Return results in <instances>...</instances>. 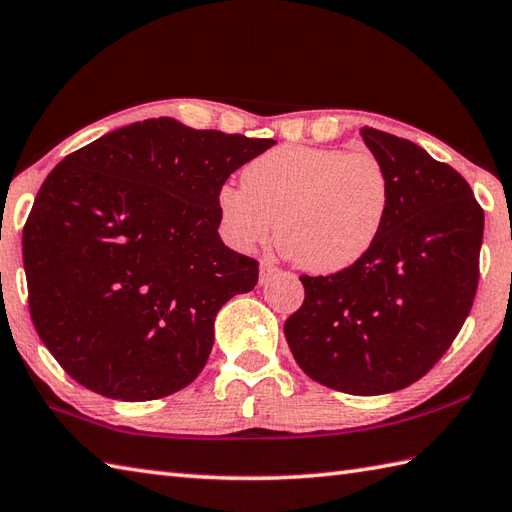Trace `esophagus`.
Returning <instances> with one entry per match:
<instances>
[{
    "label": "esophagus",
    "instance_id": "34e87169",
    "mask_svg": "<svg viewBox=\"0 0 512 512\" xmlns=\"http://www.w3.org/2000/svg\"><path fill=\"white\" fill-rule=\"evenodd\" d=\"M275 273H277V266L273 262H266V259H264V262L259 264V281H262V284H266V281L273 277Z\"/></svg>",
    "mask_w": 512,
    "mask_h": 512
}]
</instances>
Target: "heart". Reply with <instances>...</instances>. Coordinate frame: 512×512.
<instances>
[{
  "instance_id": "b5f03b06",
  "label": "heart",
  "mask_w": 512,
  "mask_h": 512,
  "mask_svg": "<svg viewBox=\"0 0 512 512\" xmlns=\"http://www.w3.org/2000/svg\"><path fill=\"white\" fill-rule=\"evenodd\" d=\"M391 209V180L369 151L281 145L250 160L242 189L217 193L220 231L237 250L273 233L288 259L312 275H336L367 257Z\"/></svg>"
}]
</instances>
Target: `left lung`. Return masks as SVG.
<instances>
[{"mask_svg":"<svg viewBox=\"0 0 512 512\" xmlns=\"http://www.w3.org/2000/svg\"><path fill=\"white\" fill-rule=\"evenodd\" d=\"M391 180L376 246L330 277H301L303 306L284 325L297 365L317 383L380 396L416 383L469 317L484 211L453 167L411 140L361 127Z\"/></svg>","mask_w":512,"mask_h":512,"instance_id":"1","label":"left lung"}]
</instances>
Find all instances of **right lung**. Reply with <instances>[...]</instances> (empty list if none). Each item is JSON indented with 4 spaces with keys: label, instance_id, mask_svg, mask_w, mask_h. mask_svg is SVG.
Instances as JSON below:
<instances>
[{
    "label": "right lung",
    "instance_id": "obj_1",
    "mask_svg": "<svg viewBox=\"0 0 512 512\" xmlns=\"http://www.w3.org/2000/svg\"><path fill=\"white\" fill-rule=\"evenodd\" d=\"M273 145L165 116L114 129L50 171L24 226L28 303L76 383L143 402L198 378L217 312L259 275L217 233V193Z\"/></svg>",
    "mask_w": 512,
    "mask_h": 512
}]
</instances>
